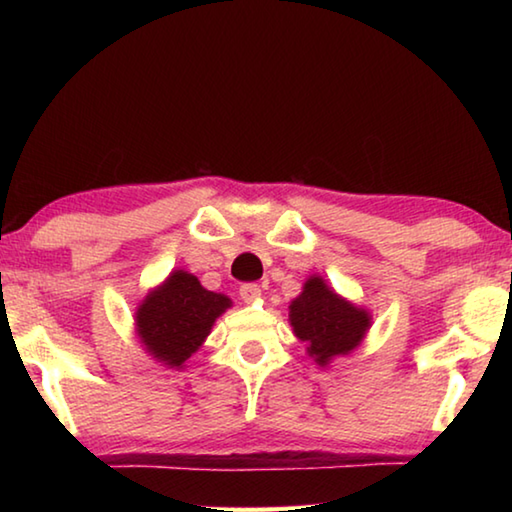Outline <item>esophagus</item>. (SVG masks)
Returning a JSON list of instances; mask_svg holds the SVG:
<instances>
[{"label": "esophagus", "instance_id": "1", "mask_svg": "<svg viewBox=\"0 0 512 512\" xmlns=\"http://www.w3.org/2000/svg\"><path fill=\"white\" fill-rule=\"evenodd\" d=\"M239 296H241V300L253 302V300L262 296V289H259L255 282H246V284H241V287H239Z\"/></svg>", "mask_w": 512, "mask_h": 512}]
</instances>
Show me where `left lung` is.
Wrapping results in <instances>:
<instances>
[{
	"mask_svg": "<svg viewBox=\"0 0 512 512\" xmlns=\"http://www.w3.org/2000/svg\"><path fill=\"white\" fill-rule=\"evenodd\" d=\"M289 320L320 366L357 348L370 327L368 311L336 296L320 277H309L305 291L291 302Z\"/></svg>",
	"mask_w": 512,
	"mask_h": 512,
	"instance_id": "left-lung-1",
	"label": "left lung"
}]
</instances>
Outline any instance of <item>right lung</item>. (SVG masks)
Instances as JSON below:
<instances>
[{
  "label": "right lung",
  "mask_w": 512,
  "mask_h": 512,
  "mask_svg": "<svg viewBox=\"0 0 512 512\" xmlns=\"http://www.w3.org/2000/svg\"><path fill=\"white\" fill-rule=\"evenodd\" d=\"M230 298L201 287L198 277L173 271L137 309V334L155 359L180 368L210 334Z\"/></svg>",
  "instance_id": "right-lung-1"
}]
</instances>
